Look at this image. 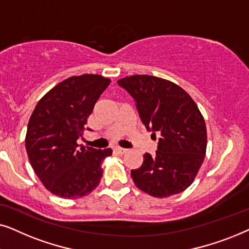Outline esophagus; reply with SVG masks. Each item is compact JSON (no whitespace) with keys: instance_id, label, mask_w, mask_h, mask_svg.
Returning <instances> with one entry per match:
<instances>
[{"instance_id":"esophagus-1","label":"esophagus","mask_w":249,"mask_h":249,"mask_svg":"<svg viewBox=\"0 0 249 249\" xmlns=\"http://www.w3.org/2000/svg\"><path fill=\"white\" fill-rule=\"evenodd\" d=\"M115 152L117 153H119V154H125V153L128 152V149H125V148H122V147H117L115 148Z\"/></svg>"}]
</instances>
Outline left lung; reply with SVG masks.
Returning a JSON list of instances; mask_svg holds the SVG:
<instances>
[{
  "mask_svg": "<svg viewBox=\"0 0 249 249\" xmlns=\"http://www.w3.org/2000/svg\"><path fill=\"white\" fill-rule=\"evenodd\" d=\"M118 84L135 98L146 128L161 135L156 154L146 153L141 168L131 170L135 185L158 198L182 193L206 154V124L195 101L177 84L148 74L124 77Z\"/></svg>",
  "mask_w": 249,
  "mask_h": 249,
  "instance_id": "8db88e82",
  "label": "left lung"
}]
</instances>
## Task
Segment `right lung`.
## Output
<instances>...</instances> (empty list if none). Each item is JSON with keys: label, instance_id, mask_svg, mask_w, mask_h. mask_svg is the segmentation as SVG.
I'll list each match as a JSON object with an SVG mask.
<instances>
[{"label": "right lung", "instance_id": "1", "mask_svg": "<svg viewBox=\"0 0 249 249\" xmlns=\"http://www.w3.org/2000/svg\"><path fill=\"white\" fill-rule=\"evenodd\" d=\"M111 83L100 74L73 76L55 85L37 103L29 119L26 151L45 188L61 198L87 196L103 176L112 149L79 148L77 139L98 97Z\"/></svg>", "mask_w": 249, "mask_h": 249}]
</instances>
